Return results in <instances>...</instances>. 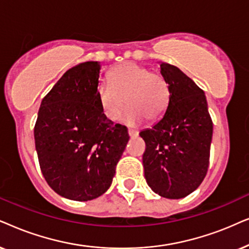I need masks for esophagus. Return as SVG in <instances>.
<instances>
[{
    "label": "esophagus",
    "mask_w": 249,
    "mask_h": 249,
    "mask_svg": "<svg viewBox=\"0 0 249 249\" xmlns=\"http://www.w3.org/2000/svg\"><path fill=\"white\" fill-rule=\"evenodd\" d=\"M128 135H130V138H135L139 135V132L135 130H128Z\"/></svg>",
    "instance_id": "obj_1"
}]
</instances>
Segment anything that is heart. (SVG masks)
Listing matches in <instances>:
<instances>
[{
    "instance_id": "b5f03b06",
    "label": "heart",
    "mask_w": 249,
    "mask_h": 249,
    "mask_svg": "<svg viewBox=\"0 0 249 249\" xmlns=\"http://www.w3.org/2000/svg\"><path fill=\"white\" fill-rule=\"evenodd\" d=\"M108 79L109 83H99L95 93L102 114L109 121H118L126 102L130 107L123 121L128 125L141 124L144 118L156 122L164 115L171 90L160 74L134 62H125L111 69Z\"/></svg>"
}]
</instances>
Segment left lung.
Here are the masks:
<instances>
[{
	"label": "left lung",
	"instance_id": "left-lung-1",
	"mask_svg": "<svg viewBox=\"0 0 249 249\" xmlns=\"http://www.w3.org/2000/svg\"><path fill=\"white\" fill-rule=\"evenodd\" d=\"M160 72L170 85V102L154 126L140 132L145 142L144 178L159 196L180 199L206 177L213 123L196 83L166 62H160Z\"/></svg>",
	"mask_w": 249,
	"mask_h": 249
}]
</instances>
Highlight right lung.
<instances>
[{"instance_id":"1","label":"right lung","mask_w":249,"mask_h":249,"mask_svg":"<svg viewBox=\"0 0 249 249\" xmlns=\"http://www.w3.org/2000/svg\"><path fill=\"white\" fill-rule=\"evenodd\" d=\"M101 65L86 61L62 75L43 98L34 128L43 177L67 199L88 201L110 187L128 142L127 128L102 114L95 89Z\"/></svg>"}]
</instances>
